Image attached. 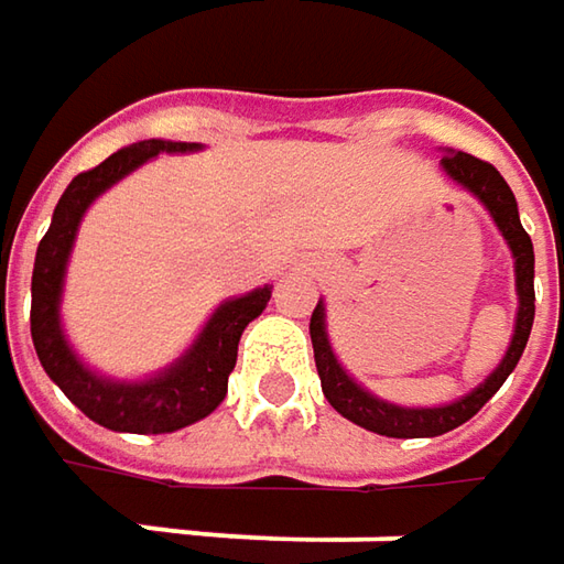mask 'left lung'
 Masks as SVG:
<instances>
[{
    "instance_id": "left-lung-1",
    "label": "left lung",
    "mask_w": 564,
    "mask_h": 564,
    "mask_svg": "<svg viewBox=\"0 0 564 564\" xmlns=\"http://www.w3.org/2000/svg\"><path fill=\"white\" fill-rule=\"evenodd\" d=\"M443 169L458 182L465 185L474 197H480V204L487 206L496 219L499 231L506 235L511 253H514V275H518V323H514V336H511L509 351L502 364L492 370V377L477 386L470 395L462 401H452L445 408H399L389 401L373 399L370 392H364L355 379L348 377L338 367L336 355L329 348L326 338V316H323V304H316V311L311 314V341H314V360L319 382H323V395L329 399V404L336 408L341 417H348L351 423H358L364 430H373L379 436H395V440H417V436H443L448 430L462 426L470 421L484 404H487L499 386L509 379L514 370V364L524 355V345L531 338L533 326V245L531 235L524 231L521 219H518V204L514 194L506 185V178L496 172V165L484 163L470 153H445Z\"/></svg>"
}]
</instances>
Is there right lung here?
I'll use <instances>...</instances> for the list:
<instances>
[{
  "label": "right lung",
  "instance_id": "right-lung-1",
  "mask_svg": "<svg viewBox=\"0 0 564 564\" xmlns=\"http://www.w3.org/2000/svg\"><path fill=\"white\" fill-rule=\"evenodd\" d=\"M197 150V143L182 141H141L112 153L94 169L75 175V182L65 187L62 200L55 206L53 226L43 235L31 279V336L36 358L50 373L55 386L75 401L77 408L106 430L119 433H172L187 423L204 421L219 408L228 392V373L238 360V341L253 316L263 314L270 289L226 301L213 319L206 323L194 348L175 367H169L160 377L147 382H109L94 377L80 360L72 355L68 341L58 326V297L65 263L75 245V231L80 226L84 209L94 204L109 185L124 178L131 169H138L156 153H187Z\"/></svg>",
  "mask_w": 564,
  "mask_h": 564
}]
</instances>
